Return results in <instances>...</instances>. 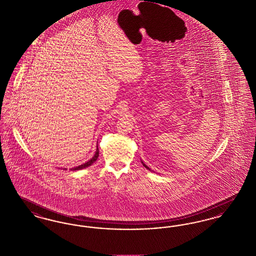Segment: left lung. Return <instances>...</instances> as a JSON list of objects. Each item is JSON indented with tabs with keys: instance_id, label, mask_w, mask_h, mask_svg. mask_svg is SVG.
<instances>
[{
	"instance_id": "obj_1",
	"label": "left lung",
	"mask_w": 256,
	"mask_h": 256,
	"mask_svg": "<svg viewBox=\"0 0 256 256\" xmlns=\"http://www.w3.org/2000/svg\"><path fill=\"white\" fill-rule=\"evenodd\" d=\"M142 163H143V162H142ZM143 166H144V167H145V168H146V169H148V166H146V165H145V164H144V163H143ZM148 170H150V169H148Z\"/></svg>"
}]
</instances>
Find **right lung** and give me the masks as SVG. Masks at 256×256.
<instances>
[{
	"mask_svg": "<svg viewBox=\"0 0 256 256\" xmlns=\"http://www.w3.org/2000/svg\"><path fill=\"white\" fill-rule=\"evenodd\" d=\"M98 158V148H97V150H96V154H95V156L92 158L90 159L89 161H87L86 163L84 164H82V165H80V166H78V167H76V168H72L71 170H82V169H84L86 167H89L90 165H92L96 160H97Z\"/></svg>",
	"mask_w": 256,
	"mask_h": 256,
	"instance_id": "add662e5",
	"label": "right lung"
}]
</instances>
